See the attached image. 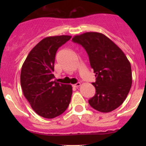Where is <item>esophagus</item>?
I'll list each match as a JSON object with an SVG mask.
<instances>
[{
  "instance_id": "obj_1",
  "label": "esophagus",
  "mask_w": 146,
  "mask_h": 146,
  "mask_svg": "<svg viewBox=\"0 0 146 146\" xmlns=\"http://www.w3.org/2000/svg\"><path fill=\"white\" fill-rule=\"evenodd\" d=\"M80 85H81V83H80V82H77V83H76L73 85V87H75V88H78V87L80 86Z\"/></svg>"
}]
</instances>
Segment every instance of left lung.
<instances>
[{
  "instance_id": "8db88e82",
  "label": "left lung",
  "mask_w": 146,
  "mask_h": 146,
  "mask_svg": "<svg viewBox=\"0 0 146 146\" xmlns=\"http://www.w3.org/2000/svg\"><path fill=\"white\" fill-rule=\"evenodd\" d=\"M89 56L95 73L92 82L96 90L90 105L101 112H110L126 100L132 85L131 64L124 53L107 36L99 32H85L72 39Z\"/></svg>"
}]
</instances>
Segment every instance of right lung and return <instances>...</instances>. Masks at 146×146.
<instances>
[{
	"mask_svg": "<svg viewBox=\"0 0 146 146\" xmlns=\"http://www.w3.org/2000/svg\"><path fill=\"white\" fill-rule=\"evenodd\" d=\"M70 38L68 35L44 38L31 50L22 66L20 84L24 96L44 118L61 115L70 104L72 86L53 81V72L57 50Z\"/></svg>",
	"mask_w": 146,
	"mask_h": 146,
	"instance_id": "1",
	"label": "right lung"
}]
</instances>
